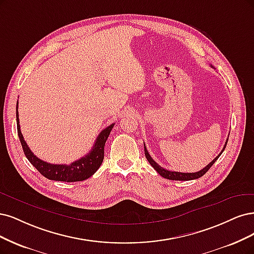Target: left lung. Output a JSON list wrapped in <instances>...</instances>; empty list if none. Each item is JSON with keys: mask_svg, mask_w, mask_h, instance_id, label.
Wrapping results in <instances>:
<instances>
[{"mask_svg": "<svg viewBox=\"0 0 254 254\" xmlns=\"http://www.w3.org/2000/svg\"><path fill=\"white\" fill-rule=\"evenodd\" d=\"M227 142H228V139H227L226 141V143H225V146H224V148H223V150L221 151V153L218 154L215 159L212 161V162H210L209 163L205 168H203L202 170H199V171H197V172H193V173H186V172H177V171H170V170H166L165 168H163V167H161V166L157 164V163H155L154 161H153V159L152 157L150 156V154L148 153V151H147V149H146V146H145V144H144V149H145V155H146V159H147V161L149 162V164L152 166V167L155 169V171L160 174V176H162L163 178H165V179H167V180H172V181H191V180H195V179H198V178H200V177H203L204 174L211 168V166L215 163V161L218 159V157H220V155L223 153V151H224V149L226 148V145H227Z\"/></svg>", "mask_w": 254, "mask_h": 254, "instance_id": "left-lung-1", "label": "left lung"}]
</instances>
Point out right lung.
<instances>
[{"instance_id": "add662e5", "label": "right lung", "mask_w": 254, "mask_h": 254, "mask_svg": "<svg viewBox=\"0 0 254 254\" xmlns=\"http://www.w3.org/2000/svg\"><path fill=\"white\" fill-rule=\"evenodd\" d=\"M115 126V123L109 125L107 128L102 130L99 136L94 142L92 149L87 153L85 156L81 157L70 165H57L50 164L40 160L37 155L29 149L28 145L26 144L23 134L20 129V121H19V112H17V103H16V127L17 134H19L20 142L22 144L23 151L27 157L28 161L34 166L42 176L52 181H61V182H80L87 180L97 172L104 160V147L107 138L110 134L111 129Z\"/></svg>"}]
</instances>
